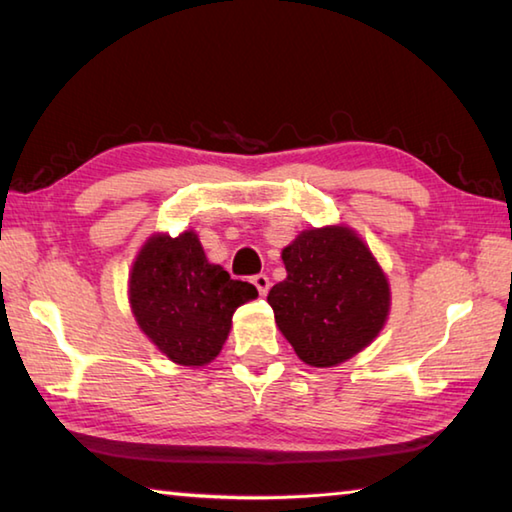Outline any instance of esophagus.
<instances>
[{"label": "esophagus", "instance_id": "34e87169", "mask_svg": "<svg viewBox=\"0 0 512 512\" xmlns=\"http://www.w3.org/2000/svg\"><path fill=\"white\" fill-rule=\"evenodd\" d=\"M253 284L257 287L259 296H266L268 289H271V280H268V277H266V275H262V273L253 277Z\"/></svg>", "mask_w": 512, "mask_h": 512}]
</instances>
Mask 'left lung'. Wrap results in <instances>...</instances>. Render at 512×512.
<instances>
[{
  "instance_id": "1",
  "label": "left lung",
  "mask_w": 512,
  "mask_h": 512,
  "mask_svg": "<svg viewBox=\"0 0 512 512\" xmlns=\"http://www.w3.org/2000/svg\"><path fill=\"white\" fill-rule=\"evenodd\" d=\"M287 280L268 291L275 323L314 368L352 359L377 339L391 311V284L348 225L302 230L282 250Z\"/></svg>"
}]
</instances>
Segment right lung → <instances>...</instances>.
I'll use <instances>...</instances> for the list:
<instances>
[{
  "label": "right lung",
  "instance_id": "obj_1",
  "mask_svg": "<svg viewBox=\"0 0 512 512\" xmlns=\"http://www.w3.org/2000/svg\"><path fill=\"white\" fill-rule=\"evenodd\" d=\"M257 298L253 284L210 264L194 230L151 235L128 275V302L142 332L178 366H207L221 352L237 307Z\"/></svg>",
  "mask_w": 512,
  "mask_h": 512
}]
</instances>
